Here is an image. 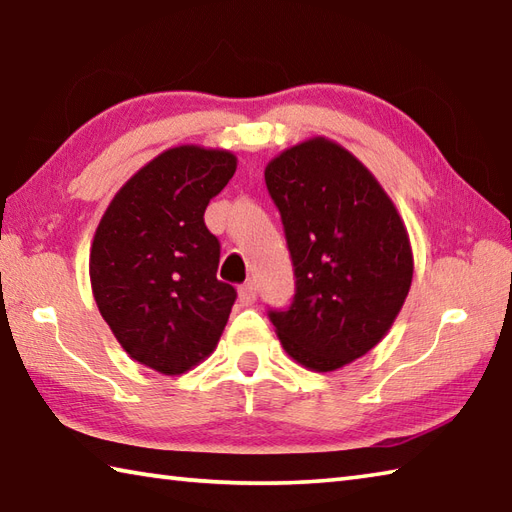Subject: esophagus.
<instances>
[{"instance_id": "esophagus-1", "label": "esophagus", "mask_w": 512, "mask_h": 512, "mask_svg": "<svg viewBox=\"0 0 512 512\" xmlns=\"http://www.w3.org/2000/svg\"><path fill=\"white\" fill-rule=\"evenodd\" d=\"M255 299H257V288L253 282H246L239 286V302H242L244 306H250V304H255Z\"/></svg>"}]
</instances>
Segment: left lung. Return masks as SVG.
I'll list each match as a JSON object with an SVG mask.
<instances>
[{
    "label": "left lung",
    "mask_w": 512,
    "mask_h": 512,
    "mask_svg": "<svg viewBox=\"0 0 512 512\" xmlns=\"http://www.w3.org/2000/svg\"><path fill=\"white\" fill-rule=\"evenodd\" d=\"M264 177L297 279L270 322L297 364L330 373L382 342L402 310L415 268L406 224L375 175L322 135L282 150Z\"/></svg>",
    "instance_id": "obj_1"
}]
</instances>
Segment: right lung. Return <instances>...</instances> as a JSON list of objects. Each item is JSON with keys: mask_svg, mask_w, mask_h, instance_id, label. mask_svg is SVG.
Wrapping results in <instances>:
<instances>
[{"mask_svg": "<svg viewBox=\"0 0 512 512\" xmlns=\"http://www.w3.org/2000/svg\"><path fill=\"white\" fill-rule=\"evenodd\" d=\"M235 170L224 148H168L117 190L95 230L88 273L99 313L130 359L162 375L213 353L237 297L217 279L219 242L204 224Z\"/></svg>", "mask_w": 512, "mask_h": 512, "instance_id": "add662e5", "label": "right lung"}]
</instances>
